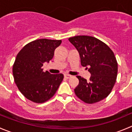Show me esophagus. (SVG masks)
I'll use <instances>...</instances> for the list:
<instances>
[{"label": "esophagus", "instance_id": "obj_1", "mask_svg": "<svg viewBox=\"0 0 132 132\" xmlns=\"http://www.w3.org/2000/svg\"><path fill=\"white\" fill-rule=\"evenodd\" d=\"M64 77H65V78L69 79V78H70L71 77V75H67V74H65V75H64Z\"/></svg>", "mask_w": 132, "mask_h": 132}]
</instances>
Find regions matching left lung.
I'll return each mask as SVG.
<instances>
[{
  "label": "left lung",
  "mask_w": 132,
  "mask_h": 132,
  "mask_svg": "<svg viewBox=\"0 0 132 132\" xmlns=\"http://www.w3.org/2000/svg\"><path fill=\"white\" fill-rule=\"evenodd\" d=\"M69 41L80 54L81 65L89 67V80L77 76L79 84L75 89L76 96L87 104H94L107 97L111 93L118 72L116 57L111 48L96 37L77 36Z\"/></svg>",
  "instance_id": "8db88e82"
}]
</instances>
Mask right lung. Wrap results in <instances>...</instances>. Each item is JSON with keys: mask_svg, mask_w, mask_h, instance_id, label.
<instances>
[{"mask_svg": "<svg viewBox=\"0 0 132 132\" xmlns=\"http://www.w3.org/2000/svg\"><path fill=\"white\" fill-rule=\"evenodd\" d=\"M61 40L40 39L28 43L19 51L13 65V76L19 90L27 99L43 103L56 93L63 74H51L42 69L53 57Z\"/></svg>", "mask_w": 132, "mask_h": 132, "instance_id": "1", "label": "right lung"}]
</instances>
